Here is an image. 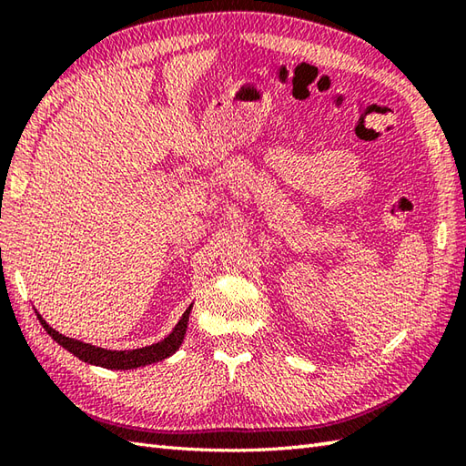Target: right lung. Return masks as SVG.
Wrapping results in <instances>:
<instances>
[{
  "mask_svg": "<svg viewBox=\"0 0 466 466\" xmlns=\"http://www.w3.org/2000/svg\"><path fill=\"white\" fill-rule=\"evenodd\" d=\"M190 312H192V304L187 306L186 312L182 314V319L177 320V324L174 326V330L166 336L164 340L150 344V346H142V349H134V350H107L102 349V346H94L87 344L82 340L69 339V336H64L62 332H57L56 329H52L44 319L42 314H37L39 322L46 329V332L52 336V339L64 346L67 352H72L77 359L94 364V366H102V369H112V370H132V369H140V366H147L154 364L157 360H164L167 356H172L180 344L184 342V336L187 330V320H190Z\"/></svg>",
  "mask_w": 466,
  "mask_h": 466,
  "instance_id": "right-lung-1",
  "label": "right lung"
}]
</instances>
